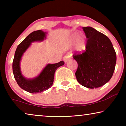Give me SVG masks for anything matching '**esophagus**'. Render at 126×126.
<instances>
[{"label":"esophagus","instance_id":"obj_1","mask_svg":"<svg viewBox=\"0 0 126 126\" xmlns=\"http://www.w3.org/2000/svg\"><path fill=\"white\" fill-rule=\"evenodd\" d=\"M69 58H70L69 55L66 54V55H65V56L64 57H63V61H64L65 63H66V62L68 61L69 60Z\"/></svg>","mask_w":126,"mask_h":126}]
</instances>
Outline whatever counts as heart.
Here are the masks:
<instances>
[{
    "label": "heart",
    "instance_id": "heart-1",
    "mask_svg": "<svg viewBox=\"0 0 126 126\" xmlns=\"http://www.w3.org/2000/svg\"><path fill=\"white\" fill-rule=\"evenodd\" d=\"M77 39L76 44V49L79 52H82L84 51L86 49V40L84 37H81L79 38V34L75 33L72 36V41H75Z\"/></svg>",
    "mask_w": 126,
    "mask_h": 126
}]
</instances>
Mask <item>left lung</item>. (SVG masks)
Returning a JSON list of instances; mask_svg holds the SVG:
<instances>
[{"instance_id": "1", "label": "left lung", "mask_w": 126, "mask_h": 126, "mask_svg": "<svg viewBox=\"0 0 126 126\" xmlns=\"http://www.w3.org/2000/svg\"><path fill=\"white\" fill-rule=\"evenodd\" d=\"M87 38L85 51L76 53L78 63L75 75L81 85L88 88L100 87L109 81L114 72L116 54L110 39L91 27H82Z\"/></svg>"}]
</instances>
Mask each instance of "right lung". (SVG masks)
<instances>
[{"label":"right lung","instance_id":"1","mask_svg":"<svg viewBox=\"0 0 126 126\" xmlns=\"http://www.w3.org/2000/svg\"><path fill=\"white\" fill-rule=\"evenodd\" d=\"M46 32L42 30L35 31L30 33L18 46L13 60V71L17 84L23 90L32 94L41 93L50 88L54 81L56 70L64 65L63 61L56 63H49L38 76L33 79H27L22 75L20 62L23 53L31 45L32 42L44 41L46 38Z\"/></svg>","mask_w":126,"mask_h":126}]
</instances>
